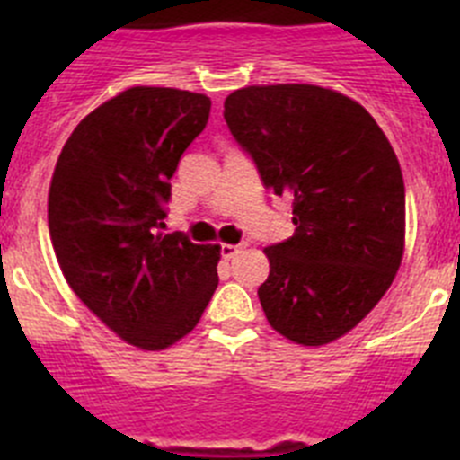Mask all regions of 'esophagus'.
<instances>
[{"mask_svg": "<svg viewBox=\"0 0 460 460\" xmlns=\"http://www.w3.org/2000/svg\"><path fill=\"white\" fill-rule=\"evenodd\" d=\"M242 249H243V243H223L221 255H223V258L230 260V258H234V255H237Z\"/></svg>", "mask_w": 460, "mask_h": 460, "instance_id": "34e87169", "label": "esophagus"}]
</instances>
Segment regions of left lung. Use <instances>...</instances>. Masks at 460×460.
<instances>
[{
  "label": "left lung",
  "mask_w": 460,
  "mask_h": 460,
  "mask_svg": "<svg viewBox=\"0 0 460 460\" xmlns=\"http://www.w3.org/2000/svg\"><path fill=\"white\" fill-rule=\"evenodd\" d=\"M223 108L265 189L292 198L295 234L265 249L262 311L295 343H332L367 318L401 267L396 154L357 101L315 84L243 87Z\"/></svg>",
  "instance_id": "1"
}]
</instances>
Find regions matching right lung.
I'll use <instances>...</instances> for the list:
<instances>
[{
    "instance_id": "obj_1",
    "label": "right lung",
    "mask_w": 460,
    "mask_h": 460,
    "mask_svg": "<svg viewBox=\"0 0 460 460\" xmlns=\"http://www.w3.org/2000/svg\"><path fill=\"white\" fill-rule=\"evenodd\" d=\"M209 110L205 93L131 87L89 112L57 158L48 226L64 279L142 350L189 334L218 286V246L158 233L170 180Z\"/></svg>"
}]
</instances>
